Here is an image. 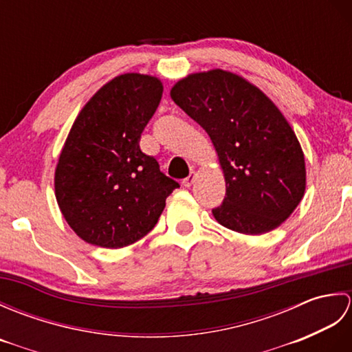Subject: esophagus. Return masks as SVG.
<instances>
[{"instance_id": "1", "label": "esophagus", "mask_w": 352, "mask_h": 352, "mask_svg": "<svg viewBox=\"0 0 352 352\" xmlns=\"http://www.w3.org/2000/svg\"><path fill=\"white\" fill-rule=\"evenodd\" d=\"M195 177H197L195 172H190V174L183 180V186H184V188H190V186L193 184V182H195Z\"/></svg>"}]
</instances>
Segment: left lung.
<instances>
[{
	"label": "left lung",
	"instance_id": "obj_1",
	"mask_svg": "<svg viewBox=\"0 0 352 352\" xmlns=\"http://www.w3.org/2000/svg\"><path fill=\"white\" fill-rule=\"evenodd\" d=\"M170 98L208 133L226 175L221 226L263 234L286 221L305 190L300 142L281 111L248 81L221 69L192 74Z\"/></svg>",
	"mask_w": 352,
	"mask_h": 352
}]
</instances>
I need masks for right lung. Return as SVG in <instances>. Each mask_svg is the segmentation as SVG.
Masks as SVG:
<instances>
[{
	"label": "right lung",
	"instance_id": "obj_1",
	"mask_svg": "<svg viewBox=\"0 0 352 352\" xmlns=\"http://www.w3.org/2000/svg\"><path fill=\"white\" fill-rule=\"evenodd\" d=\"M162 94L155 77L124 74L102 86L72 125L57 163L56 198L87 243L115 250L138 242L180 188L139 146Z\"/></svg>",
	"mask_w": 352,
	"mask_h": 352
}]
</instances>
